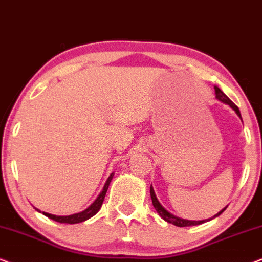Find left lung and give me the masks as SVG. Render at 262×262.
<instances>
[{
  "instance_id": "left-lung-1",
  "label": "left lung",
  "mask_w": 262,
  "mask_h": 262,
  "mask_svg": "<svg viewBox=\"0 0 262 262\" xmlns=\"http://www.w3.org/2000/svg\"><path fill=\"white\" fill-rule=\"evenodd\" d=\"M214 92H216V98H217L218 100H221V101L228 103V105L230 106L231 108L234 110L236 113H237V116H238L239 118H241V113H239L238 107L236 106L235 103L232 102L231 100L229 99L228 96L225 95L223 92L221 91L220 88L214 87ZM241 119H242V118H241ZM150 195H151L152 205H154V207H155V210L157 211V213H159L160 216L162 217L164 221L168 222V223H171V224L177 225V227H191V225H198V224L205 223V221H187V220H184V218H179V217H177V216H174V214H171L170 212H168V211H167L166 209H164V207H163L162 205H161L159 200H157L156 195H155V192H154L152 186H150ZM225 209H227V207H224V209L222 210L221 212H218V213L216 214V216H213V218L217 217V216H220V214H221L222 212H224ZM211 220H212V218H211ZM209 221H210V220H209Z\"/></svg>"
}]
</instances>
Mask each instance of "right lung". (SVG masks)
Listing matches in <instances>:
<instances>
[{
    "instance_id": "right-lung-1",
    "label": "right lung",
    "mask_w": 262,
    "mask_h": 262,
    "mask_svg": "<svg viewBox=\"0 0 262 262\" xmlns=\"http://www.w3.org/2000/svg\"><path fill=\"white\" fill-rule=\"evenodd\" d=\"M114 173H112L107 179L105 186H103L101 193H100L98 198L95 199V202L92 204L91 206L88 207V209H85L84 211H82V212H78V213H75V214H70V216H56V214H51V213H48V212H42V214H45L46 217L51 218V220L58 222V223H67V224H76V223H81V222H84L87 221L88 218H91L96 214V212L100 210V207H101L102 203H103V199H105V195H106V192L107 189H108V186L111 184V180H112ZM37 211H39L37 209Z\"/></svg>"
}]
</instances>
